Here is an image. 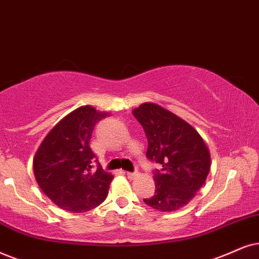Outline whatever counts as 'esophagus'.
Returning a JSON list of instances; mask_svg holds the SVG:
<instances>
[{
	"label": "esophagus",
	"mask_w": 259,
	"mask_h": 259,
	"mask_svg": "<svg viewBox=\"0 0 259 259\" xmlns=\"http://www.w3.org/2000/svg\"><path fill=\"white\" fill-rule=\"evenodd\" d=\"M125 175L129 179H135L136 177H139V173L137 172H125Z\"/></svg>",
	"instance_id": "34e87169"
}]
</instances>
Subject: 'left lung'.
I'll use <instances>...</instances> for the list:
<instances>
[{
  "mask_svg": "<svg viewBox=\"0 0 259 259\" xmlns=\"http://www.w3.org/2000/svg\"><path fill=\"white\" fill-rule=\"evenodd\" d=\"M145 129L147 158L162 166L156 171L155 195L143 201L160 211H175L196 196L210 171V153L197 130L154 103L133 110Z\"/></svg>",
  "mask_w": 259,
  "mask_h": 259,
  "instance_id": "left-lung-1",
  "label": "left lung"
}]
</instances>
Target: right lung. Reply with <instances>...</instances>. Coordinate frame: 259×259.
<instances>
[{"instance_id": "1", "label": "right lung", "mask_w": 259, "mask_h": 259, "mask_svg": "<svg viewBox=\"0 0 259 259\" xmlns=\"http://www.w3.org/2000/svg\"><path fill=\"white\" fill-rule=\"evenodd\" d=\"M106 116L91 105L78 107L52 127L39 146L33 158L35 181L58 208L84 212L106 199L113 176L103 171L90 147L94 126Z\"/></svg>"}]
</instances>
